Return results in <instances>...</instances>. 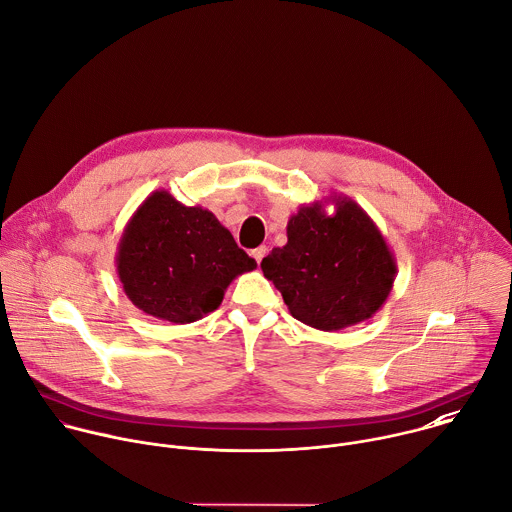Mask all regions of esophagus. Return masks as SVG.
<instances>
[{"label":"esophagus","instance_id":"esophagus-1","mask_svg":"<svg viewBox=\"0 0 512 512\" xmlns=\"http://www.w3.org/2000/svg\"><path fill=\"white\" fill-rule=\"evenodd\" d=\"M266 252H268V248H266V246H258V248H254V250H252V256H254V260L260 264V262H262V258L266 256Z\"/></svg>","mask_w":512,"mask_h":512}]
</instances>
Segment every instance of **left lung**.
<instances>
[{
  "label": "left lung",
  "instance_id": "1",
  "mask_svg": "<svg viewBox=\"0 0 512 512\" xmlns=\"http://www.w3.org/2000/svg\"><path fill=\"white\" fill-rule=\"evenodd\" d=\"M335 214H325V204ZM288 242L260 264L280 290L290 314L324 332H336L376 314L386 302L396 260L372 218L348 196L302 204L286 226Z\"/></svg>",
  "mask_w": 512,
  "mask_h": 512
}]
</instances>
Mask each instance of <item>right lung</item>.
Returning <instances> with one entry per match:
<instances>
[{"mask_svg":"<svg viewBox=\"0 0 512 512\" xmlns=\"http://www.w3.org/2000/svg\"><path fill=\"white\" fill-rule=\"evenodd\" d=\"M254 268L256 260L210 210L184 206L166 190L140 204L116 254L118 278L132 304L174 324L214 312L230 282Z\"/></svg>","mask_w":512,"mask_h":512,"instance_id":"add662e5","label":"right lung"}]
</instances>
